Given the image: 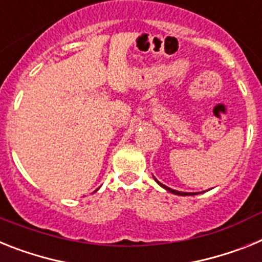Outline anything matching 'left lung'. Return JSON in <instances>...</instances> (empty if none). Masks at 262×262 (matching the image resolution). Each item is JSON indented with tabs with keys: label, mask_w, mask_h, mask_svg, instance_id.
Returning <instances> with one entry per match:
<instances>
[{
	"label": "left lung",
	"mask_w": 262,
	"mask_h": 262,
	"mask_svg": "<svg viewBox=\"0 0 262 262\" xmlns=\"http://www.w3.org/2000/svg\"><path fill=\"white\" fill-rule=\"evenodd\" d=\"M156 180V179H155ZM156 182H157L158 185L160 186H162V188L164 189H166V190H168V192H170V193H173V194H177V195H193V194H197V193H186V192H179V190H174V189H172V188H168V186H165L164 184H161V182L160 181H157V180H156Z\"/></svg>",
	"instance_id": "left-lung-1"
}]
</instances>
